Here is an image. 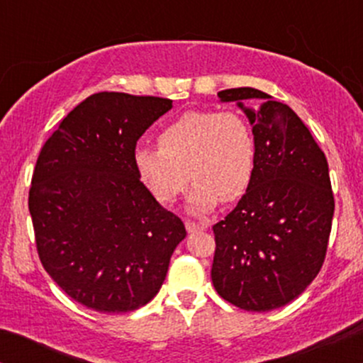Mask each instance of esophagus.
<instances>
[{"label":"esophagus","mask_w":363,"mask_h":363,"mask_svg":"<svg viewBox=\"0 0 363 363\" xmlns=\"http://www.w3.org/2000/svg\"><path fill=\"white\" fill-rule=\"evenodd\" d=\"M206 228H208L206 223H196V222H191V220H186V230L189 232V234H193V232L206 230Z\"/></svg>","instance_id":"obj_1"}]
</instances>
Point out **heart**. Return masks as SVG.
Listing matches in <instances>:
<instances>
[{
    "label": "heart",
    "instance_id": "b5f03b06",
    "mask_svg": "<svg viewBox=\"0 0 363 363\" xmlns=\"http://www.w3.org/2000/svg\"><path fill=\"white\" fill-rule=\"evenodd\" d=\"M158 143L160 148L138 147L133 155L140 181L157 201L174 203L191 179L187 211L206 215L220 199L235 201L251 186L256 138L237 112L186 111L162 129Z\"/></svg>",
    "mask_w": 363,
    "mask_h": 363
}]
</instances>
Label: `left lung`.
Masks as SVG:
<instances>
[{
	"label": "left lung",
	"mask_w": 363,
	"mask_h": 363,
	"mask_svg": "<svg viewBox=\"0 0 363 363\" xmlns=\"http://www.w3.org/2000/svg\"><path fill=\"white\" fill-rule=\"evenodd\" d=\"M235 102L256 138V172L237 206L213 225L215 290L244 311L266 312L297 298L318 277L335 198L328 160L302 119L264 91H218ZM247 100H261L254 110Z\"/></svg>",
	"instance_id": "1"
}]
</instances>
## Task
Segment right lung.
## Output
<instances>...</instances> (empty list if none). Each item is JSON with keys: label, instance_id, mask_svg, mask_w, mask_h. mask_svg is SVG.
Instances as JSON below:
<instances>
[{"label": "right lung", "instance_id": "right-lung-1", "mask_svg": "<svg viewBox=\"0 0 363 363\" xmlns=\"http://www.w3.org/2000/svg\"><path fill=\"white\" fill-rule=\"evenodd\" d=\"M172 109L170 99L90 95L61 121L37 158L28 210L44 269L73 301L97 312L148 303L184 240L136 174V141Z\"/></svg>", "mask_w": 363, "mask_h": 363}]
</instances>
